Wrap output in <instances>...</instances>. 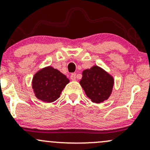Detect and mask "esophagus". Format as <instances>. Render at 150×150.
Masks as SVG:
<instances>
[{
    "label": "esophagus",
    "instance_id": "34e87169",
    "mask_svg": "<svg viewBox=\"0 0 150 150\" xmlns=\"http://www.w3.org/2000/svg\"><path fill=\"white\" fill-rule=\"evenodd\" d=\"M70 79L72 80H76V73H72L70 75Z\"/></svg>",
    "mask_w": 150,
    "mask_h": 150
}]
</instances>
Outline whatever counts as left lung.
I'll return each instance as SVG.
<instances>
[{"label": "left lung", "instance_id": "left-lung-1", "mask_svg": "<svg viewBox=\"0 0 150 150\" xmlns=\"http://www.w3.org/2000/svg\"><path fill=\"white\" fill-rule=\"evenodd\" d=\"M80 84L92 102L99 104L109 97L112 92L113 79L102 68L94 65L82 72Z\"/></svg>", "mask_w": 150, "mask_h": 150}]
</instances>
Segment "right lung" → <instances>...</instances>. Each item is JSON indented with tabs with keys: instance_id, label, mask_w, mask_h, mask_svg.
Listing matches in <instances>:
<instances>
[{
	"instance_id": "1",
	"label": "right lung",
	"mask_w": 150,
	"mask_h": 150,
	"mask_svg": "<svg viewBox=\"0 0 150 150\" xmlns=\"http://www.w3.org/2000/svg\"><path fill=\"white\" fill-rule=\"evenodd\" d=\"M70 81L59 70L49 66L38 71L32 80V88L37 99L51 103L59 98Z\"/></svg>"
}]
</instances>
